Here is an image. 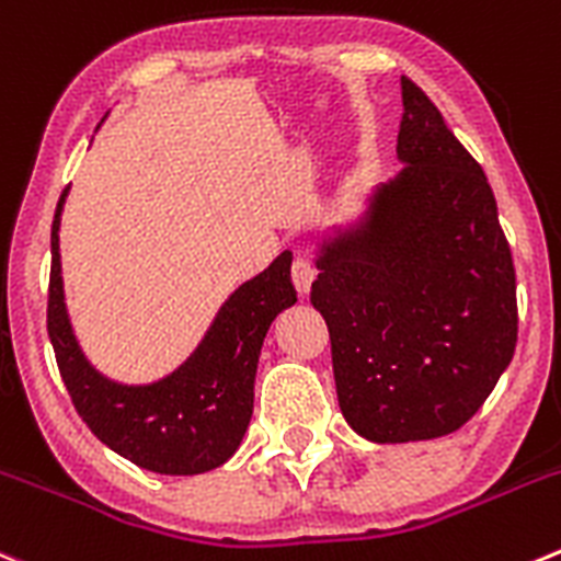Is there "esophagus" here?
<instances>
[{"instance_id":"1","label":"esophagus","mask_w":561,"mask_h":561,"mask_svg":"<svg viewBox=\"0 0 561 561\" xmlns=\"http://www.w3.org/2000/svg\"><path fill=\"white\" fill-rule=\"evenodd\" d=\"M314 263L309 257H296V263H293V285H296V290L301 293V296H307L309 287H312L314 282Z\"/></svg>"}]
</instances>
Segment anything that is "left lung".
<instances>
[{
	"mask_svg": "<svg viewBox=\"0 0 561 561\" xmlns=\"http://www.w3.org/2000/svg\"><path fill=\"white\" fill-rule=\"evenodd\" d=\"M402 170L351 225L314 243L312 307L331 336L336 400L375 444L463 427L510 367L515 268L482 167L402 76Z\"/></svg>",
	"mask_w": 561,
	"mask_h": 561,
	"instance_id": "1",
	"label": "left lung"
}]
</instances>
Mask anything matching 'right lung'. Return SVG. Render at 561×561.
Instances as JSON below:
<instances>
[{"mask_svg": "<svg viewBox=\"0 0 561 561\" xmlns=\"http://www.w3.org/2000/svg\"><path fill=\"white\" fill-rule=\"evenodd\" d=\"M68 188L51 225L48 336L59 375L84 425L125 460L156 474L192 477L219 469L247 436L254 408V375L271 323L298 301L293 254L282 252L263 274L238 285L186 362L150 383H123L84 356L65 304L59 225Z\"/></svg>", "mask_w": 561, "mask_h": 561, "instance_id": "1", "label": "right lung"}]
</instances>
